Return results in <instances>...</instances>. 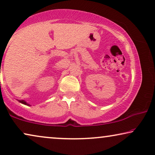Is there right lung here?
Listing matches in <instances>:
<instances>
[{
  "instance_id": "add662e5",
  "label": "right lung",
  "mask_w": 155,
  "mask_h": 155,
  "mask_svg": "<svg viewBox=\"0 0 155 155\" xmlns=\"http://www.w3.org/2000/svg\"><path fill=\"white\" fill-rule=\"evenodd\" d=\"M19 101H20V103H22V104H25V105H29L28 104H27L26 101H24V100H19Z\"/></svg>"
}]
</instances>
